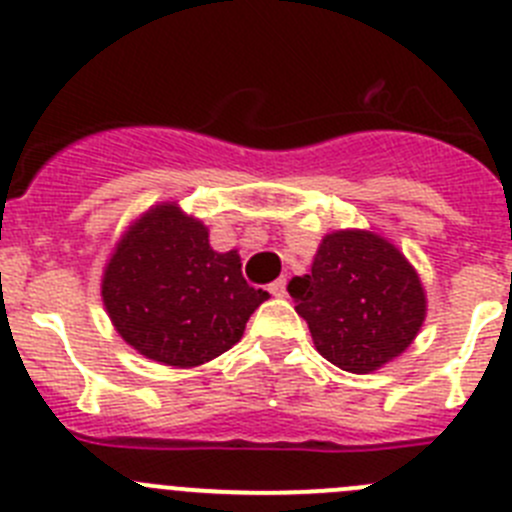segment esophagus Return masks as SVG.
<instances>
[{"instance_id":"obj_1","label":"esophagus","mask_w":512,"mask_h":512,"mask_svg":"<svg viewBox=\"0 0 512 512\" xmlns=\"http://www.w3.org/2000/svg\"><path fill=\"white\" fill-rule=\"evenodd\" d=\"M270 293H273L275 298H283L285 296V278H278L273 285H270Z\"/></svg>"}]
</instances>
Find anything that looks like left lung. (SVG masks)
Instances as JSON below:
<instances>
[{
    "mask_svg": "<svg viewBox=\"0 0 512 512\" xmlns=\"http://www.w3.org/2000/svg\"><path fill=\"white\" fill-rule=\"evenodd\" d=\"M288 293L321 357L354 375L403 354L426 319V293L411 262L362 229L326 234L311 273L290 280Z\"/></svg>",
    "mask_w": 512,
    "mask_h": 512,
    "instance_id": "obj_1",
    "label": "left lung"
}]
</instances>
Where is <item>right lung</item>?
<instances>
[{
    "label": "right lung",
    "instance_id": "add662e5",
    "mask_svg": "<svg viewBox=\"0 0 512 512\" xmlns=\"http://www.w3.org/2000/svg\"><path fill=\"white\" fill-rule=\"evenodd\" d=\"M101 298L124 342L170 367H199L242 339L267 290L242 278L237 250L214 252L209 229L160 204L109 257Z\"/></svg>",
    "mask_w": 512,
    "mask_h": 512
}]
</instances>
